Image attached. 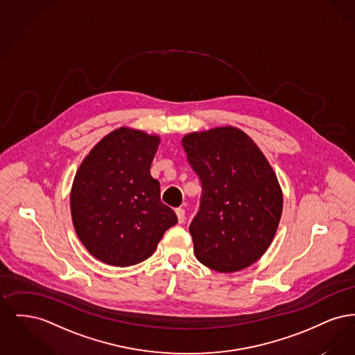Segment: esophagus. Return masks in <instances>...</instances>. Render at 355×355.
I'll use <instances>...</instances> for the list:
<instances>
[{
    "mask_svg": "<svg viewBox=\"0 0 355 355\" xmlns=\"http://www.w3.org/2000/svg\"><path fill=\"white\" fill-rule=\"evenodd\" d=\"M175 214H177V218L180 223H184L185 222V210L182 207H178L175 209Z\"/></svg>",
    "mask_w": 355,
    "mask_h": 355,
    "instance_id": "1",
    "label": "esophagus"
}]
</instances>
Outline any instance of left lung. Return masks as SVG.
<instances>
[{
  "label": "left lung",
  "instance_id": "8db88e82",
  "mask_svg": "<svg viewBox=\"0 0 355 355\" xmlns=\"http://www.w3.org/2000/svg\"><path fill=\"white\" fill-rule=\"evenodd\" d=\"M202 197L189 232L197 259L211 270L234 272L257 262L277 233L284 196L268 158L234 126L182 138Z\"/></svg>",
  "mask_w": 355,
  "mask_h": 355
}]
</instances>
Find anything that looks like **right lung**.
Segmentation results:
<instances>
[{"label": "right lung", "instance_id": "1", "mask_svg": "<svg viewBox=\"0 0 355 355\" xmlns=\"http://www.w3.org/2000/svg\"><path fill=\"white\" fill-rule=\"evenodd\" d=\"M159 135L122 126L81 162L70 190L74 230L86 250L110 266L148 259L178 220L150 174Z\"/></svg>", "mask_w": 355, "mask_h": 355}]
</instances>
